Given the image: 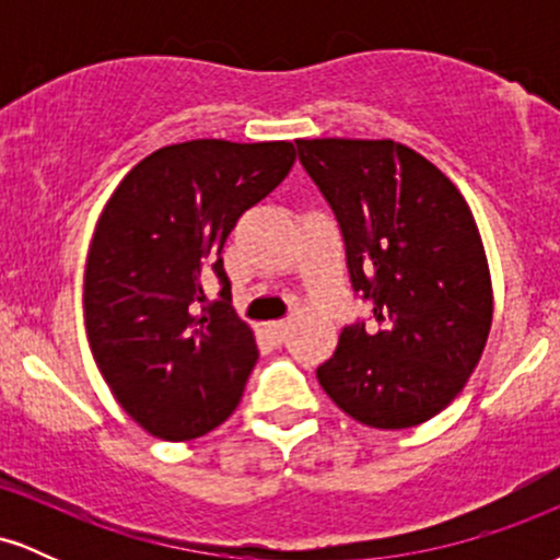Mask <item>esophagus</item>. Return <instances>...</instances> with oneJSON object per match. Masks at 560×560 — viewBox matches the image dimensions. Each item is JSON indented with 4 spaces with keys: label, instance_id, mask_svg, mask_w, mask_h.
<instances>
[{
    "label": "esophagus",
    "instance_id": "1",
    "mask_svg": "<svg viewBox=\"0 0 560 560\" xmlns=\"http://www.w3.org/2000/svg\"><path fill=\"white\" fill-rule=\"evenodd\" d=\"M266 334L273 339L276 345H281L289 334V324L287 320H273V324H266Z\"/></svg>",
    "mask_w": 560,
    "mask_h": 560
}]
</instances>
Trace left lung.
I'll return each instance as SVG.
<instances>
[{
  "label": "left lung",
  "mask_w": 560,
  "mask_h": 560,
  "mask_svg": "<svg viewBox=\"0 0 560 560\" xmlns=\"http://www.w3.org/2000/svg\"><path fill=\"white\" fill-rule=\"evenodd\" d=\"M298 155L378 326L342 329L316 371L320 387L365 427H419L460 395L490 337L492 279L471 208L400 141L298 139Z\"/></svg>",
  "instance_id": "1"
}]
</instances>
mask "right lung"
<instances>
[{"label":"right lung","mask_w":560,"mask_h":560,"mask_svg":"<svg viewBox=\"0 0 560 560\" xmlns=\"http://www.w3.org/2000/svg\"><path fill=\"white\" fill-rule=\"evenodd\" d=\"M294 158L292 141H182L133 165L107 199L86 258L83 320L113 397L152 436L195 440L240 405L258 345L231 307L221 249ZM208 275L222 281V300L195 317Z\"/></svg>","instance_id":"right-lung-1"}]
</instances>
